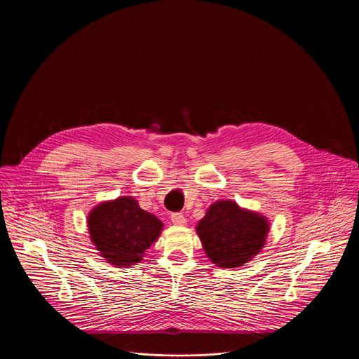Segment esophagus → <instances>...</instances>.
<instances>
[{
	"instance_id": "1",
	"label": "esophagus",
	"mask_w": 359,
	"mask_h": 359,
	"mask_svg": "<svg viewBox=\"0 0 359 359\" xmlns=\"http://www.w3.org/2000/svg\"><path fill=\"white\" fill-rule=\"evenodd\" d=\"M170 219H172V222L175 225H184L186 224V217L180 212H173L172 215H170Z\"/></svg>"
}]
</instances>
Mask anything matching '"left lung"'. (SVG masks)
<instances>
[{
  "mask_svg": "<svg viewBox=\"0 0 359 359\" xmlns=\"http://www.w3.org/2000/svg\"><path fill=\"white\" fill-rule=\"evenodd\" d=\"M268 231L265 217L241 210L233 201L212 203L196 227L206 256L221 268L249 262L263 248Z\"/></svg>",
  "mask_w": 359,
  "mask_h": 359,
  "instance_id": "8db88e82",
  "label": "left lung"
}]
</instances>
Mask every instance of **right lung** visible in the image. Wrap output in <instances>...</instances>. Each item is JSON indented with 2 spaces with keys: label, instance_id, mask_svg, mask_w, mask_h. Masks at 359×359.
Masks as SVG:
<instances>
[{
  "label": "right lung",
  "instance_id": "add662e5",
  "mask_svg": "<svg viewBox=\"0 0 359 359\" xmlns=\"http://www.w3.org/2000/svg\"><path fill=\"white\" fill-rule=\"evenodd\" d=\"M87 224L100 256L119 268L138 263L163 229L161 221L141 210L132 196L100 203L90 212Z\"/></svg>",
  "mask_w": 359,
  "mask_h": 359
}]
</instances>
